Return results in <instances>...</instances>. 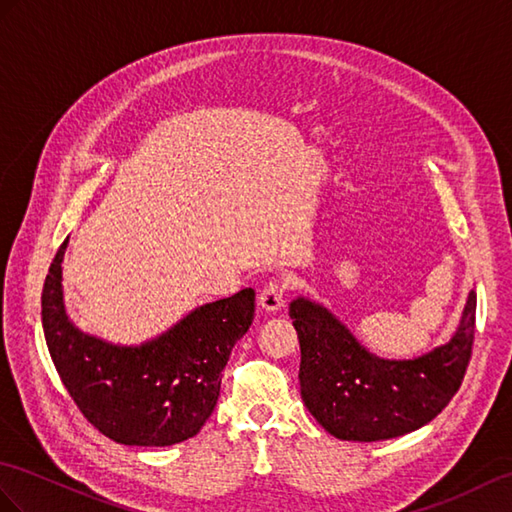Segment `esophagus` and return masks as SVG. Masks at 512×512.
Returning <instances> with one entry per match:
<instances>
[{"instance_id":"1","label":"esophagus","mask_w":512,"mask_h":512,"mask_svg":"<svg viewBox=\"0 0 512 512\" xmlns=\"http://www.w3.org/2000/svg\"><path fill=\"white\" fill-rule=\"evenodd\" d=\"M286 289H289V284H286L284 280H280V278L269 280L258 295V304L263 306V310H267V313H276V310H280L284 306Z\"/></svg>"}]
</instances>
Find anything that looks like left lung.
<instances>
[{"label": "left lung", "instance_id": "obj_1", "mask_svg": "<svg viewBox=\"0 0 512 512\" xmlns=\"http://www.w3.org/2000/svg\"><path fill=\"white\" fill-rule=\"evenodd\" d=\"M302 363V400L323 428L343 441H384L426 426L450 404L471 358L476 293H469L456 334L413 360L373 356L356 336L306 297L289 306Z\"/></svg>", "mask_w": 512, "mask_h": 512}]
</instances>
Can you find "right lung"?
<instances>
[{"label":"right lung","instance_id":"right-lung-1","mask_svg":"<svg viewBox=\"0 0 512 512\" xmlns=\"http://www.w3.org/2000/svg\"><path fill=\"white\" fill-rule=\"evenodd\" d=\"M49 265L41 319L49 356L80 413L123 445L165 447L191 439L213 415L221 371L254 321V289L204 304L143 345L84 334L62 302V258Z\"/></svg>","mask_w":512,"mask_h":512}]
</instances>
